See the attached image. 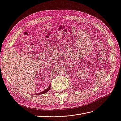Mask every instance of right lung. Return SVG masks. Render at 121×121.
<instances>
[{"label":"right lung","mask_w":121,"mask_h":121,"mask_svg":"<svg viewBox=\"0 0 121 121\" xmlns=\"http://www.w3.org/2000/svg\"><path fill=\"white\" fill-rule=\"evenodd\" d=\"M51 85H50V86H49V87H48L47 89H46L44 91H43V92H40V93H37V94H39V95H40V94H44V93H47V92H48L50 90V88H51Z\"/></svg>","instance_id":"1"}]
</instances>
